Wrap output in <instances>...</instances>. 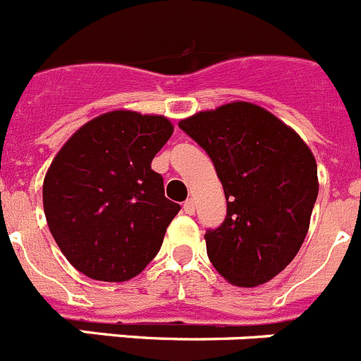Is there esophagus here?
Here are the masks:
<instances>
[{"mask_svg": "<svg viewBox=\"0 0 361 361\" xmlns=\"http://www.w3.org/2000/svg\"><path fill=\"white\" fill-rule=\"evenodd\" d=\"M184 213H188V215H193L195 213V200L193 199H188L186 202H184Z\"/></svg>", "mask_w": 361, "mask_h": 361, "instance_id": "1", "label": "esophagus"}]
</instances>
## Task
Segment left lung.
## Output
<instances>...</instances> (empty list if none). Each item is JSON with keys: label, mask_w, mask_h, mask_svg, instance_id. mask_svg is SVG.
Returning a JSON list of instances; mask_svg holds the SVG:
<instances>
[{"label": "left lung", "mask_w": 361, "mask_h": 361, "mask_svg": "<svg viewBox=\"0 0 361 361\" xmlns=\"http://www.w3.org/2000/svg\"><path fill=\"white\" fill-rule=\"evenodd\" d=\"M178 128L206 149L224 188V222L204 235L213 267L238 288L269 282L307 235L318 197L314 155L288 124L244 101L199 111Z\"/></svg>", "instance_id": "8db88e82"}]
</instances>
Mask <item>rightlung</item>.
I'll use <instances>...</instances> for the list:
<instances>
[{"mask_svg":"<svg viewBox=\"0 0 361 361\" xmlns=\"http://www.w3.org/2000/svg\"><path fill=\"white\" fill-rule=\"evenodd\" d=\"M171 133L166 117L114 110L82 124L54 157L43 183L44 216L82 275L126 282L159 253L180 212L152 170Z\"/></svg>","mask_w":361,"mask_h":361,"instance_id":"right-lung-1","label":"right lung"}]
</instances>
